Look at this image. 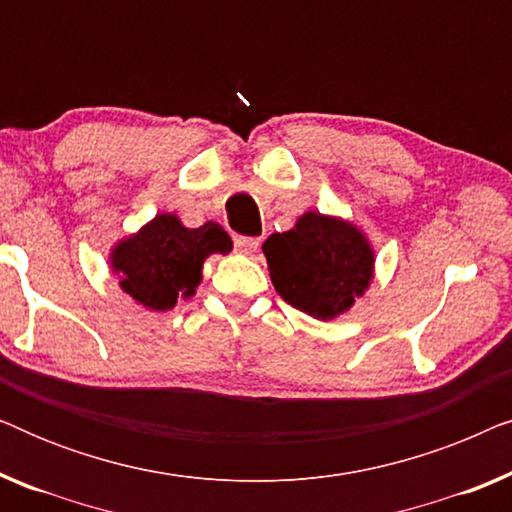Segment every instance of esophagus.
I'll list each match as a JSON object with an SVG mask.
<instances>
[{"mask_svg":"<svg viewBox=\"0 0 512 512\" xmlns=\"http://www.w3.org/2000/svg\"><path fill=\"white\" fill-rule=\"evenodd\" d=\"M258 244H261V240H258V237H242V235H237L235 237V249L240 251V254H254V251L258 249Z\"/></svg>","mask_w":512,"mask_h":512,"instance_id":"esophagus-1","label":"esophagus"}]
</instances>
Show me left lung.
Returning <instances> with one entry per match:
<instances>
[{
	"instance_id": "1",
	"label": "left lung",
	"mask_w": 512,
	"mask_h": 512,
	"mask_svg": "<svg viewBox=\"0 0 512 512\" xmlns=\"http://www.w3.org/2000/svg\"><path fill=\"white\" fill-rule=\"evenodd\" d=\"M275 291L296 310L328 321L352 310L375 275V251L359 226L305 212L286 233L263 242Z\"/></svg>"
}]
</instances>
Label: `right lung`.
Masks as SVG:
<instances>
[{
	"label": "right lung",
	"mask_w": 512,
	"mask_h": 512,
	"mask_svg": "<svg viewBox=\"0 0 512 512\" xmlns=\"http://www.w3.org/2000/svg\"><path fill=\"white\" fill-rule=\"evenodd\" d=\"M230 251L233 240L219 223L186 228L177 214H156L135 235L114 244L109 265L118 275V286L137 305L167 312L179 298L195 296L202 263L209 256Z\"/></svg>",
	"instance_id": "1"
}]
</instances>
